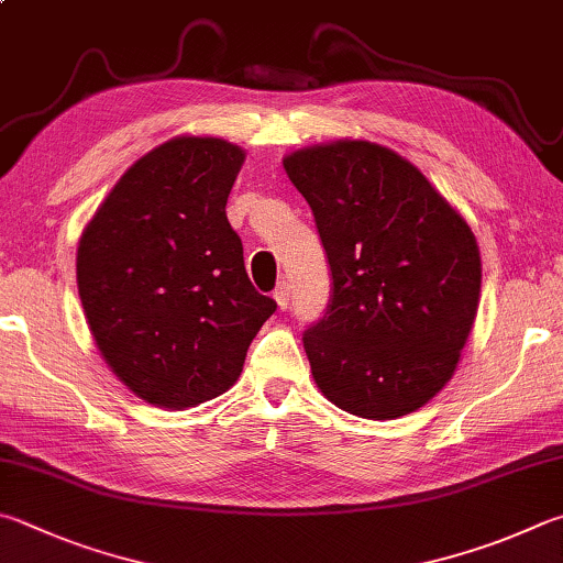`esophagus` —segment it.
Listing matches in <instances>:
<instances>
[{
    "label": "esophagus",
    "mask_w": 563,
    "mask_h": 563,
    "mask_svg": "<svg viewBox=\"0 0 563 563\" xmlns=\"http://www.w3.org/2000/svg\"><path fill=\"white\" fill-rule=\"evenodd\" d=\"M273 298H275V302H278L280 310H288V305H290V285L288 283H280L278 290L273 292Z\"/></svg>",
    "instance_id": "obj_1"
}]
</instances>
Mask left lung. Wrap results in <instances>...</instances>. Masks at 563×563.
Masks as SVG:
<instances>
[{"label":"left lung","mask_w":563,"mask_h":563,"mask_svg":"<svg viewBox=\"0 0 563 563\" xmlns=\"http://www.w3.org/2000/svg\"><path fill=\"white\" fill-rule=\"evenodd\" d=\"M314 213L332 305L305 332L317 388L342 411L391 421L453 379L483 263L473 229L421 169L369 140L283 157Z\"/></svg>","instance_id":"obj_1"}]
</instances>
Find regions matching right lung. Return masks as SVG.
<instances>
[{
    "label": "right lung",
    "mask_w": 563,
    "mask_h": 563,
    "mask_svg": "<svg viewBox=\"0 0 563 563\" xmlns=\"http://www.w3.org/2000/svg\"><path fill=\"white\" fill-rule=\"evenodd\" d=\"M246 150L179 135L150 150L84 229L76 280L110 372L142 401L199 406L239 382L273 298L253 288L227 201Z\"/></svg>",
    "instance_id": "1"
}]
</instances>
